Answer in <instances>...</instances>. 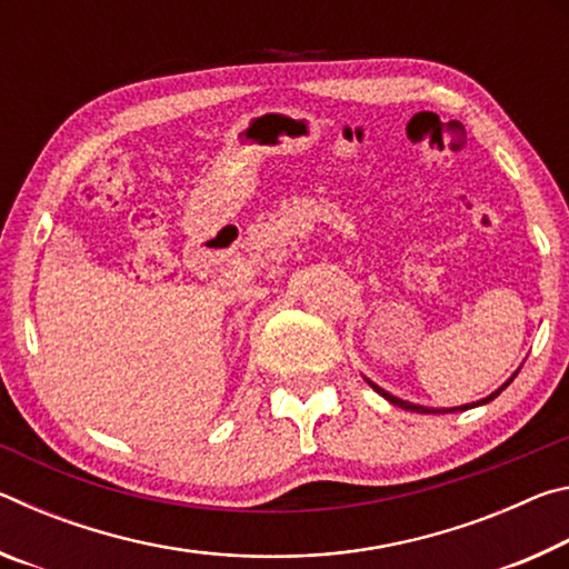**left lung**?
<instances>
[{"mask_svg": "<svg viewBox=\"0 0 569 569\" xmlns=\"http://www.w3.org/2000/svg\"><path fill=\"white\" fill-rule=\"evenodd\" d=\"M515 377H517V371H515ZM515 377L512 379H509L507 383H502V387H499L497 391H492V393H489V397L487 399H481V401H477V403H465V407H455V409H427V407H419V403H409V401H403V399H399V397H393V393H389V391H383L381 387H377V383H373V381H369V379H366V381H369V387L373 389V391H377V393H381V397L383 399H387V401H391L393 403V407H401V409H407V411H417V413H455V411H467V409H471V407H479V403H489V401H492V399H497L499 397V393H502L507 387H509V383H512L515 381Z\"/></svg>", "mask_w": 569, "mask_h": 569, "instance_id": "1", "label": "left lung"}]
</instances>
